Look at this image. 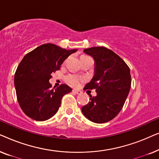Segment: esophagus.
I'll return each mask as SVG.
<instances>
[{
    "label": "esophagus",
    "mask_w": 159,
    "mask_h": 159,
    "mask_svg": "<svg viewBox=\"0 0 159 159\" xmlns=\"http://www.w3.org/2000/svg\"><path fill=\"white\" fill-rule=\"evenodd\" d=\"M72 92L76 93V94H80V93H82V91H80L79 90H75V89H73Z\"/></svg>",
    "instance_id": "esophagus-1"
}]
</instances>
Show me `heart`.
<instances>
[{
  "mask_svg": "<svg viewBox=\"0 0 159 159\" xmlns=\"http://www.w3.org/2000/svg\"><path fill=\"white\" fill-rule=\"evenodd\" d=\"M82 57H88V56H82ZM66 82L69 85L75 87V88H77V87H79L81 84L82 82H84V79L78 75H69L66 77Z\"/></svg>",
  "mask_w": 159,
  "mask_h": 159,
  "instance_id": "obj_1",
  "label": "heart"
}]
</instances>
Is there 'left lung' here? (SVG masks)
Returning <instances> with one entry per match:
<instances>
[{"mask_svg": "<svg viewBox=\"0 0 159 159\" xmlns=\"http://www.w3.org/2000/svg\"><path fill=\"white\" fill-rule=\"evenodd\" d=\"M84 52L95 62V76L84 90H95L97 95H90L82 111L93 122H107L120 112L125 103L131 87L130 69L122 58L105 47H93Z\"/></svg>", "mask_w": 159, "mask_h": 159, "instance_id": "obj_1", "label": "left lung"}]
</instances>
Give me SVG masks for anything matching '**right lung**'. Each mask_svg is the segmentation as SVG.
<instances>
[{"label":"right lung","mask_w":159,"mask_h":159,"mask_svg":"<svg viewBox=\"0 0 159 159\" xmlns=\"http://www.w3.org/2000/svg\"><path fill=\"white\" fill-rule=\"evenodd\" d=\"M77 49L66 50L47 43L26 54L14 75L17 101L23 112L34 120L45 121L58 111L61 98L71 88L65 84L52 88L51 74Z\"/></svg>","instance_id":"obj_1"}]
</instances>
